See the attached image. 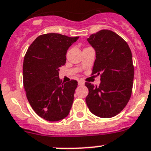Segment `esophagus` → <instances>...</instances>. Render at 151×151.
I'll return each instance as SVG.
<instances>
[{
  "instance_id": "1",
  "label": "esophagus",
  "mask_w": 151,
  "mask_h": 151,
  "mask_svg": "<svg viewBox=\"0 0 151 151\" xmlns=\"http://www.w3.org/2000/svg\"><path fill=\"white\" fill-rule=\"evenodd\" d=\"M85 84L83 80H78V85H83Z\"/></svg>"
}]
</instances>
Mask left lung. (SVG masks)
Masks as SVG:
<instances>
[{"label":"left lung","mask_w":151,"mask_h":151,"mask_svg":"<svg viewBox=\"0 0 151 151\" xmlns=\"http://www.w3.org/2000/svg\"><path fill=\"white\" fill-rule=\"evenodd\" d=\"M88 41L96 51L93 75H100L99 86L85 82V101L91 113L103 118L112 117L125 108L131 97L134 66L127 42L116 33L102 30Z\"/></svg>","instance_id":"8db88e82"}]
</instances>
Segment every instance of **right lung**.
Returning <instances> with one entry per match:
<instances>
[{
  "instance_id": "1",
  "label": "right lung",
  "mask_w": 151,
  "mask_h": 151,
  "mask_svg": "<svg viewBox=\"0 0 151 151\" xmlns=\"http://www.w3.org/2000/svg\"><path fill=\"white\" fill-rule=\"evenodd\" d=\"M78 37L42 34L30 44L23 63V85L34 111L48 121H58L70 113L78 81L63 83L59 68L66 63L69 47Z\"/></svg>"
}]
</instances>
